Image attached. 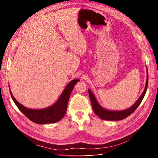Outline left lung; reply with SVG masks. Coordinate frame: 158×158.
Returning a JSON list of instances; mask_svg holds the SVG:
<instances>
[{
  "label": "left lung",
  "mask_w": 158,
  "mask_h": 158,
  "mask_svg": "<svg viewBox=\"0 0 158 158\" xmlns=\"http://www.w3.org/2000/svg\"><path fill=\"white\" fill-rule=\"evenodd\" d=\"M148 84V73L147 72V79H146V87L144 88V92H143L141 96L139 98L136 102L131 106L130 108L127 109L123 110V111H109V110H106L103 109L97 102L96 99H95L94 95L92 92V91L90 89H88V93L91 100V103H92V106L94 111L97 115L101 118L103 120L106 121H120L123 120V119L127 118L130 114H131L135 110L137 109V107L140 106V103L142 102L143 98H144V95L146 94L147 87Z\"/></svg>",
  "instance_id": "left-lung-1"
}]
</instances>
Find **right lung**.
<instances>
[{
	"label": "right lung",
	"instance_id": "add662e5",
	"mask_svg": "<svg viewBox=\"0 0 158 158\" xmlns=\"http://www.w3.org/2000/svg\"><path fill=\"white\" fill-rule=\"evenodd\" d=\"M80 80H72L66 85L65 89L60 95L57 102L52 106L41 109H31L23 106L14 98L10 90L11 97L20 111L30 119V121L37 124L54 123L61 120L66 113L67 109L69 99L74 85L79 82Z\"/></svg>",
	"mask_w": 158,
	"mask_h": 158
}]
</instances>
